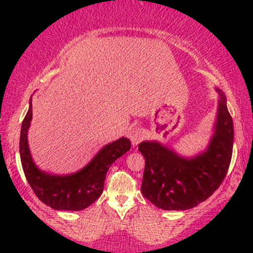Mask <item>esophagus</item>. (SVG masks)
Returning a JSON list of instances; mask_svg holds the SVG:
<instances>
[{"label":"esophagus","instance_id":"obj_1","mask_svg":"<svg viewBox=\"0 0 253 253\" xmlns=\"http://www.w3.org/2000/svg\"><path fill=\"white\" fill-rule=\"evenodd\" d=\"M129 139H130V141H132L133 146H136V145H138L144 139L143 129L139 128V127L133 128L129 133Z\"/></svg>","mask_w":253,"mask_h":253}]
</instances>
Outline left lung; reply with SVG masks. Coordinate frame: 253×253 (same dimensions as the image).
<instances>
[{
    "label": "left lung",
    "mask_w": 253,
    "mask_h": 253,
    "mask_svg": "<svg viewBox=\"0 0 253 253\" xmlns=\"http://www.w3.org/2000/svg\"><path fill=\"white\" fill-rule=\"evenodd\" d=\"M214 134L205 152L184 158L158 141H143L145 158L141 193L158 208L185 211L196 207L220 187L233 150V120L221 90Z\"/></svg>",
    "instance_id": "left-lung-1"
}]
</instances>
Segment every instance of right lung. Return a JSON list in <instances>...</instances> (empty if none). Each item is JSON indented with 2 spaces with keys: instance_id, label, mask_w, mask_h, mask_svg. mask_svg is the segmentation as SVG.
Instances as JSON below:
<instances>
[{
  "instance_id": "obj_1",
  "label": "right lung",
  "mask_w": 253,
  "mask_h": 253,
  "mask_svg": "<svg viewBox=\"0 0 253 253\" xmlns=\"http://www.w3.org/2000/svg\"><path fill=\"white\" fill-rule=\"evenodd\" d=\"M32 120V102L22 121L20 158L27 182L38 199L56 211H82L94 203L103 191L110 165L130 149V141L120 138L103 147L82 170L71 175H51L34 164L28 149L27 132Z\"/></svg>"
}]
</instances>
